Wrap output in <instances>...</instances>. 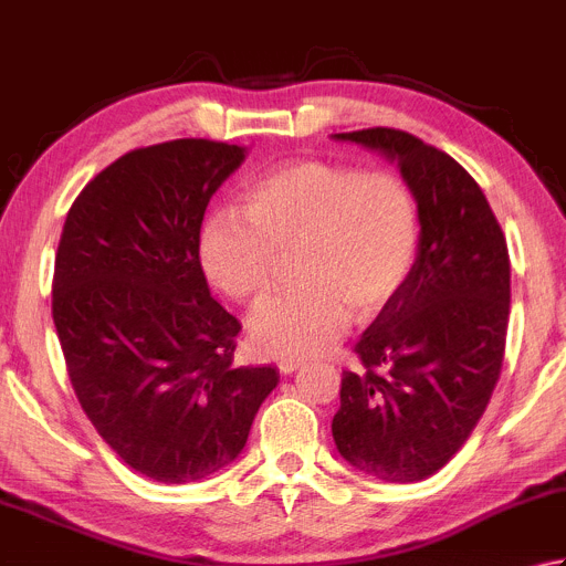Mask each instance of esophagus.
Masks as SVG:
<instances>
[{
	"instance_id": "34e87169",
	"label": "esophagus",
	"mask_w": 566,
	"mask_h": 566,
	"mask_svg": "<svg viewBox=\"0 0 566 566\" xmlns=\"http://www.w3.org/2000/svg\"><path fill=\"white\" fill-rule=\"evenodd\" d=\"M304 365L302 358H280L276 360V368H280L282 375H292L294 370H298Z\"/></svg>"
}]
</instances>
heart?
<instances>
[{"instance_id": "obj_1", "label": "heart", "mask_w": 566, "mask_h": 566, "mask_svg": "<svg viewBox=\"0 0 566 566\" xmlns=\"http://www.w3.org/2000/svg\"><path fill=\"white\" fill-rule=\"evenodd\" d=\"M419 210L390 171L296 159L260 176L238 210L210 216L198 235L206 280L235 302L268 294L292 254L296 284L250 316L254 346L270 356H314L343 336L350 314L370 321L415 270Z\"/></svg>"}]
</instances>
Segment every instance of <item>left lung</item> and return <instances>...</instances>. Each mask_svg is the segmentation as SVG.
Here are the masks:
<instances>
[{"label": "left lung", "mask_w": 566, "mask_h": 566, "mask_svg": "<svg viewBox=\"0 0 566 566\" xmlns=\"http://www.w3.org/2000/svg\"><path fill=\"white\" fill-rule=\"evenodd\" d=\"M380 151L412 188L419 250L400 296L363 331V368L343 370L334 441L353 469L387 483L437 473L471 437L501 378L511 258L481 186L402 129L334 135Z\"/></svg>", "instance_id": "left-lung-1"}]
</instances>
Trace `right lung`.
<instances>
[{"label":"right lung","mask_w":566,"mask_h":566,"mask_svg":"<svg viewBox=\"0 0 566 566\" xmlns=\"http://www.w3.org/2000/svg\"><path fill=\"white\" fill-rule=\"evenodd\" d=\"M245 147L151 144L75 198L53 272V324L77 402L147 479L191 483L238 459L280 373L232 368L240 321L198 262L203 213Z\"/></svg>","instance_id":"right-lung-1"}]
</instances>
